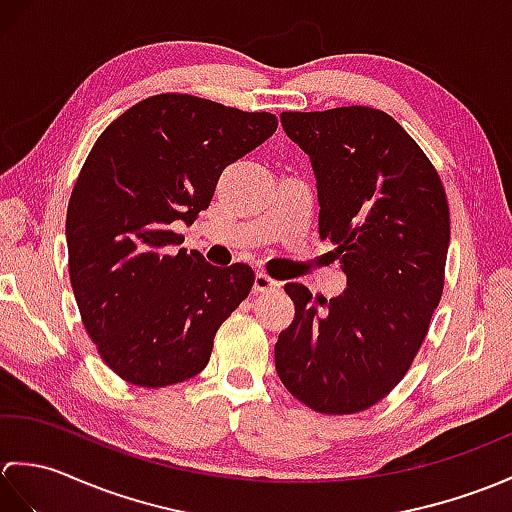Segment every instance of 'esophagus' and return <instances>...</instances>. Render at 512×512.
I'll list each match as a JSON object with an SVG mask.
<instances>
[{
    "label": "esophagus",
    "instance_id": "obj_1",
    "mask_svg": "<svg viewBox=\"0 0 512 512\" xmlns=\"http://www.w3.org/2000/svg\"><path fill=\"white\" fill-rule=\"evenodd\" d=\"M253 286H255L257 292H273V290H279V288H281L279 281H275L273 277H268L266 273H257Z\"/></svg>",
    "mask_w": 512,
    "mask_h": 512
}]
</instances>
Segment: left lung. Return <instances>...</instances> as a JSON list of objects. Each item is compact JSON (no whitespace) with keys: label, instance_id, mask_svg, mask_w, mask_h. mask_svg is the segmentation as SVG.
<instances>
[{"label":"left lung","instance_id":"left-lung-1","mask_svg":"<svg viewBox=\"0 0 512 512\" xmlns=\"http://www.w3.org/2000/svg\"><path fill=\"white\" fill-rule=\"evenodd\" d=\"M281 127L310 158L319 235L336 244L343 295L286 284L295 319L275 367L314 411L356 413L394 389L427 336L444 288L449 204L438 171L405 129L372 107L284 112Z\"/></svg>","mask_w":512,"mask_h":512}]
</instances>
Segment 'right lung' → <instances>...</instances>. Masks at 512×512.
<instances>
[{
    "label": "right lung",
    "mask_w": 512,
    "mask_h": 512,
    "mask_svg": "<svg viewBox=\"0 0 512 512\" xmlns=\"http://www.w3.org/2000/svg\"><path fill=\"white\" fill-rule=\"evenodd\" d=\"M277 118L189 94L129 107L96 140L65 217L70 281L107 367L138 387L200 374L213 336L250 288L246 264L178 248L231 162L275 134Z\"/></svg>",
    "instance_id": "right-lung-1"
}]
</instances>
